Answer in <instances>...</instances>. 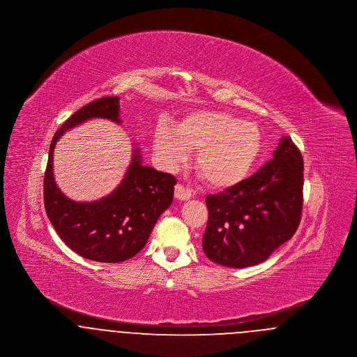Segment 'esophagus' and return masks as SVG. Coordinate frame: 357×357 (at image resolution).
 Returning <instances> with one entry per match:
<instances>
[{"mask_svg":"<svg viewBox=\"0 0 357 357\" xmlns=\"http://www.w3.org/2000/svg\"><path fill=\"white\" fill-rule=\"evenodd\" d=\"M175 198L178 201H188L191 198V191L182 185H176L175 186Z\"/></svg>","mask_w":357,"mask_h":357,"instance_id":"esophagus-1","label":"esophagus"}]
</instances>
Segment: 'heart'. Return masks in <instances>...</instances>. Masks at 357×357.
<instances>
[{
	"instance_id": "heart-1",
	"label": "heart",
	"mask_w": 357,
	"mask_h": 357,
	"mask_svg": "<svg viewBox=\"0 0 357 357\" xmlns=\"http://www.w3.org/2000/svg\"><path fill=\"white\" fill-rule=\"evenodd\" d=\"M153 150L166 170H176L197 151L195 167L206 183L225 190L237 186L255 167L262 150V134L255 121L217 109L188 112L174 127L159 123Z\"/></svg>"
}]
</instances>
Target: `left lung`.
I'll return each instance as SVG.
<instances>
[{"label": "left lung", "mask_w": 357, "mask_h": 357, "mask_svg": "<svg viewBox=\"0 0 357 357\" xmlns=\"http://www.w3.org/2000/svg\"><path fill=\"white\" fill-rule=\"evenodd\" d=\"M273 158L237 186L207 195L202 246L213 262L237 269L255 266L296 233L303 208V156L284 136Z\"/></svg>", "instance_id": "obj_1"}]
</instances>
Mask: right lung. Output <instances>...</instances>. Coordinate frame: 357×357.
I'll return each mask as SVG.
<instances>
[{"instance_id":"1","label":"right lung","mask_w":357,"mask_h":357,"mask_svg":"<svg viewBox=\"0 0 357 357\" xmlns=\"http://www.w3.org/2000/svg\"><path fill=\"white\" fill-rule=\"evenodd\" d=\"M92 119L121 124L119 98H102L86 104L57 130L44 176V204L52 226L75 253L91 261L116 264L146 246L158 218L172 204L176 179L143 166L142 151L132 144L130 166L112 192L91 202L68 198L54 181L53 151L67 131Z\"/></svg>"}]
</instances>
